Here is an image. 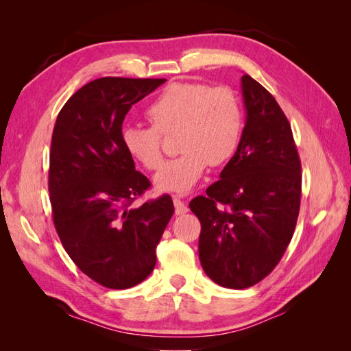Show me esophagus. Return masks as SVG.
<instances>
[{
  "label": "esophagus",
  "instance_id": "34e87169",
  "mask_svg": "<svg viewBox=\"0 0 351 351\" xmlns=\"http://www.w3.org/2000/svg\"><path fill=\"white\" fill-rule=\"evenodd\" d=\"M173 205H175V213L176 215H184L185 213L189 211V206L187 204L181 200L178 196H173Z\"/></svg>",
  "mask_w": 351,
  "mask_h": 351
}]
</instances>
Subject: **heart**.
Wrapping results in <instances>:
<instances>
[{"label":"heart","instance_id":"b5f03b06","mask_svg":"<svg viewBox=\"0 0 351 351\" xmlns=\"http://www.w3.org/2000/svg\"><path fill=\"white\" fill-rule=\"evenodd\" d=\"M152 128L125 125L121 141L131 158L147 170L161 166V136L180 130L178 151L155 175V189L187 193L204 176L208 166H221L240 143L243 114L237 96L228 87L200 83H173L149 106Z\"/></svg>","mask_w":351,"mask_h":351}]
</instances>
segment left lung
<instances>
[{
	"mask_svg": "<svg viewBox=\"0 0 351 351\" xmlns=\"http://www.w3.org/2000/svg\"><path fill=\"white\" fill-rule=\"evenodd\" d=\"M245 125L232 158L205 196L190 202L200 221L199 258L217 285L243 289L273 271L293 238L302 166L293 131L273 95L241 77Z\"/></svg>",
	"mask_w": 351,
	"mask_h": 351,
	"instance_id": "left-lung-1",
	"label": "left lung"
}]
</instances>
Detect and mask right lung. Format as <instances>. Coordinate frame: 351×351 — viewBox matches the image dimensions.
<instances>
[{
    "label": "right lung",
    "instance_id": "add662e5",
    "mask_svg": "<svg viewBox=\"0 0 351 351\" xmlns=\"http://www.w3.org/2000/svg\"><path fill=\"white\" fill-rule=\"evenodd\" d=\"M162 83L90 81L64 104L52 132L48 189L56 230L80 270L106 288H131L152 273L156 244L175 213L167 195L131 206L151 182L121 141L130 108Z\"/></svg>",
    "mask_w": 351,
    "mask_h": 351
}]
</instances>
